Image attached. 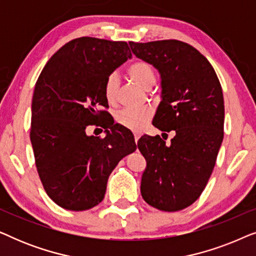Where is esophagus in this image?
<instances>
[{
  "mask_svg": "<svg viewBox=\"0 0 256 256\" xmlns=\"http://www.w3.org/2000/svg\"><path fill=\"white\" fill-rule=\"evenodd\" d=\"M134 138H135V142L138 143V138H140V132H134Z\"/></svg>",
  "mask_w": 256,
  "mask_h": 256,
  "instance_id": "esophagus-1",
  "label": "esophagus"
}]
</instances>
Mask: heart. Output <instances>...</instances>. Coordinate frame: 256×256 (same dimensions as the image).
<instances>
[{"instance_id": "obj_1", "label": "heart", "mask_w": 256, "mask_h": 256, "mask_svg": "<svg viewBox=\"0 0 256 256\" xmlns=\"http://www.w3.org/2000/svg\"><path fill=\"white\" fill-rule=\"evenodd\" d=\"M127 74L132 82L143 90H150L156 84V73L152 65L146 60H135L127 68ZM118 79L115 74H110L104 84V99L110 104H114L118 99ZM152 116L148 108L132 110L124 108L116 114V122L129 129H141Z\"/></svg>"}]
</instances>
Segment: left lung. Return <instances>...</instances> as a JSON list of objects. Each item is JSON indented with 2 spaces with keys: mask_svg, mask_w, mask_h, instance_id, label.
Masks as SVG:
<instances>
[{
  "mask_svg": "<svg viewBox=\"0 0 256 256\" xmlns=\"http://www.w3.org/2000/svg\"><path fill=\"white\" fill-rule=\"evenodd\" d=\"M129 45L160 74L162 100L152 124L162 132L174 130L170 144L158 135L138 140L146 160L141 194L160 211H180L199 198L216 166L225 118L222 85L208 59L184 42Z\"/></svg>",
  "mask_w": 256,
  "mask_h": 256,
  "instance_id": "8db88e82",
  "label": "left lung"
}]
</instances>
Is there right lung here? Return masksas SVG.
Returning a JSON list of instances; mask_svg holds the SVG:
<instances>
[{"instance_id": "1", "label": "right lung", "mask_w": 256, "mask_h": 256, "mask_svg": "<svg viewBox=\"0 0 256 256\" xmlns=\"http://www.w3.org/2000/svg\"><path fill=\"white\" fill-rule=\"evenodd\" d=\"M130 57L126 42L80 37L59 48L38 76L30 140L44 190L62 208L85 211L102 202L112 171L136 150L132 132L102 110L104 82ZM92 124L105 129L104 139L86 134Z\"/></svg>"}]
</instances>
